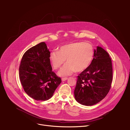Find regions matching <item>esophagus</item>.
I'll return each mask as SVG.
<instances>
[{
	"label": "esophagus",
	"mask_w": 130,
	"mask_h": 130,
	"mask_svg": "<svg viewBox=\"0 0 130 130\" xmlns=\"http://www.w3.org/2000/svg\"><path fill=\"white\" fill-rule=\"evenodd\" d=\"M67 79H68V78H67V77L62 78H61V80H62V81H65V80H66Z\"/></svg>",
	"instance_id": "obj_1"
}]
</instances>
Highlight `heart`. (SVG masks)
<instances>
[{"label":"heart","mask_w":130,"mask_h":130,"mask_svg":"<svg viewBox=\"0 0 130 130\" xmlns=\"http://www.w3.org/2000/svg\"><path fill=\"white\" fill-rule=\"evenodd\" d=\"M94 55L93 47L88 43L73 42L61 46L58 51H53L50 54V59L53 67L60 69L58 74L60 76L71 75L76 71L85 70L92 62Z\"/></svg>","instance_id":"obj_1"}]
</instances>
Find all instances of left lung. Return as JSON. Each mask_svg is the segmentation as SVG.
I'll list each match as a JSON object with an SVG mask.
<instances>
[{"label": "left lung", "mask_w": 130, "mask_h": 130, "mask_svg": "<svg viewBox=\"0 0 130 130\" xmlns=\"http://www.w3.org/2000/svg\"><path fill=\"white\" fill-rule=\"evenodd\" d=\"M112 78L111 59L103 48L97 46L91 64L77 76L75 99L85 106L97 104L110 91Z\"/></svg>", "instance_id": "1"}]
</instances>
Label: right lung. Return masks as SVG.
I'll use <instances>...</instances> for the list:
<instances>
[{"instance_id":"add662e5","label":"right lung","mask_w":130,"mask_h":130,"mask_svg":"<svg viewBox=\"0 0 130 130\" xmlns=\"http://www.w3.org/2000/svg\"><path fill=\"white\" fill-rule=\"evenodd\" d=\"M50 52L45 42L27 50L22 58L19 78L25 92L36 101L51 99L61 82L52 71L50 59Z\"/></svg>"}]
</instances>
